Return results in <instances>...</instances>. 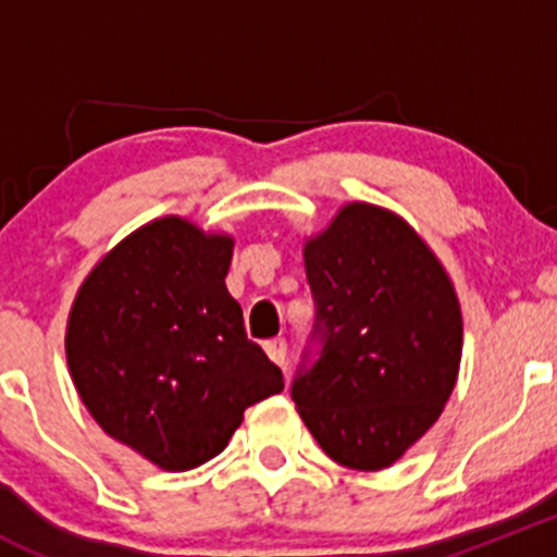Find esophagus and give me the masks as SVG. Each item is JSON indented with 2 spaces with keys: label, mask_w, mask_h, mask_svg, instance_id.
Segmentation results:
<instances>
[{
  "label": "esophagus",
  "mask_w": 557,
  "mask_h": 557,
  "mask_svg": "<svg viewBox=\"0 0 557 557\" xmlns=\"http://www.w3.org/2000/svg\"><path fill=\"white\" fill-rule=\"evenodd\" d=\"M263 350H267V356L272 358L277 367H285V358H288V342H285V339H269V342H263Z\"/></svg>",
  "instance_id": "esophagus-1"
}]
</instances>
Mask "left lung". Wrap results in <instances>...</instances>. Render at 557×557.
Instances as JSON below:
<instances>
[{"label":"left lung","instance_id":"1","mask_svg":"<svg viewBox=\"0 0 557 557\" xmlns=\"http://www.w3.org/2000/svg\"><path fill=\"white\" fill-rule=\"evenodd\" d=\"M310 347L290 398L336 463H396L440 420L458 377L463 320L429 245L383 207L352 201L307 239Z\"/></svg>","mask_w":557,"mask_h":557}]
</instances>
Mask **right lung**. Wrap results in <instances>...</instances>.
Returning a JSON list of instances; mask_svg holds the SVG:
<instances>
[{
  "instance_id": "add662e5",
  "label": "right lung",
  "mask_w": 557,
  "mask_h": 557,
  "mask_svg": "<svg viewBox=\"0 0 557 557\" xmlns=\"http://www.w3.org/2000/svg\"><path fill=\"white\" fill-rule=\"evenodd\" d=\"M234 239L170 215L112 247L81 285L66 363L99 425L150 463L215 458L283 372L247 339L226 288Z\"/></svg>"
}]
</instances>
